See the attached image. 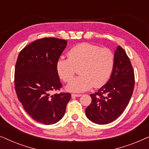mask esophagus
I'll return each instance as SVG.
<instances>
[{
    "instance_id": "1",
    "label": "esophagus",
    "mask_w": 149,
    "mask_h": 149,
    "mask_svg": "<svg viewBox=\"0 0 149 149\" xmlns=\"http://www.w3.org/2000/svg\"><path fill=\"white\" fill-rule=\"evenodd\" d=\"M81 94H75V93H72V95H71V96H72V97H80L81 96Z\"/></svg>"
}]
</instances>
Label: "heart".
<instances>
[{"label":"heart","mask_w":149,"mask_h":149,"mask_svg":"<svg viewBox=\"0 0 149 149\" xmlns=\"http://www.w3.org/2000/svg\"><path fill=\"white\" fill-rule=\"evenodd\" d=\"M68 59H59L56 64L58 74L64 82H69L74 77L77 68L81 76L73 79L66 89L72 92H83L93 86L102 87L111 76L115 55L108 48L83 42L71 48Z\"/></svg>","instance_id":"obj_1"}]
</instances>
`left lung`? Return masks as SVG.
<instances>
[{
  "instance_id": "left-lung-1",
  "label": "left lung",
  "mask_w": 149,
  "mask_h": 149,
  "mask_svg": "<svg viewBox=\"0 0 149 149\" xmlns=\"http://www.w3.org/2000/svg\"><path fill=\"white\" fill-rule=\"evenodd\" d=\"M134 72L125 50L118 46L115 52V64L109 80L94 94L85 109L93 123L106 125L117 119L127 107L134 88Z\"/></svg>"
}]
</instances>
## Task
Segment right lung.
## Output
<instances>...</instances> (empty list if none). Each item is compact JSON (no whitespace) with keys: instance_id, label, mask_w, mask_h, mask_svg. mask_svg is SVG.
<instances>
[{"instance_id":"add662e5","label":"right lung","mask_w":149,"mask_h":149,"mask_svg":"<svg viewBox=\"0 0 149 149\" xmlns=\"http://www.w3.org/2000/svg\"><path fill=\"white\" fill-rule=\"evenodd\" d=\"M66 40L43 38L25 47L15 68V87L18 100L36 121L52 125L64 117L70 101L69 93L51 95L62 87L56 64L67 45Z\"/></svg>"}]
</instances>
